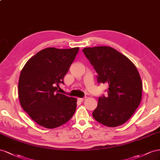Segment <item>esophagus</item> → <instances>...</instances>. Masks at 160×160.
Here are the masks:
<instances>
[{
  "label": "esophagus",
  "instance_id": "obj_1",
  "mask_svg": "<svg viewBox=\"0 0 160 160\" xmlns=\"http://www.w3.org/2000/svg\"><path fill=\"white\" fill-rule=\"evenodd\" d=\"M85 98H78V100L79 101H80V102H82V101H84Z\"/></svg>",
  "mask_w": 160,
  "mask_h": 160
}]
</instances>
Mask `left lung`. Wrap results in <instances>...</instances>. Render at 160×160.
<instances>
[{"mask_svg": "<svg viewBox=\"0 0 160 160\" xmlns=\"http://www.w3.org/2000/svg\"><path fill=\"white\" fill-rule=\"evenodd\" d=\"M82 51L97 73L98 82L108 87L107 97L98 98L94 118L110 127L124 124L142 98V82L138 69L128 58L111 47L86 48Z\"/></svg>", "mask_w": 160, "mask_h": 160, "instance_id": "left-lung-1", "label": "left lung"}]
</instances>
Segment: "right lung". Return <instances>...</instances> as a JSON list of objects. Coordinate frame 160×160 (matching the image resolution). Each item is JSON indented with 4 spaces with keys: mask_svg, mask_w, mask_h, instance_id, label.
<instances>
[{
    "mask_svg": "<svg viewBox=\"0 0 160 160\" xmlns=\"http://www.w3.org/2000/svg\"><path fill=\"white\" fill-rule=\"evenodd\" d=\"M79 48L42 49L27 62L18 84L21 106L35 122L54 129L69 121L76 109V98L59 93Z\"/></svg>",
    "mask_w": 160,
    "mask_h": 160,
    "instance_id": "add662e5",
    "label": "right lung"
}]
</instances>
